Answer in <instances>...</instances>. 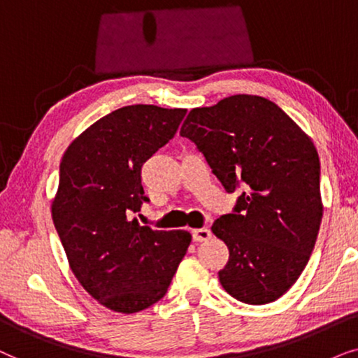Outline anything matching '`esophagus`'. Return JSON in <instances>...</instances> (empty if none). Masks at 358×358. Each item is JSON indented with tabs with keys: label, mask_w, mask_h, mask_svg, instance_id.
Masks as SVG:
<instances>
[{
	"label": "esophagus",
	"mask_w": 358,
	"mask_h": 358,
	"mask_svg": "<svg viewBox=\"0 0 358 358\" xmlns=\"http://www.w3.org/2000/svg\"><path fill=\"white\" fill-rule=\"evenodd\" d=\"M193 239L196 242H203V241H208L211 239V231L206 227H201V229H194L193 231Z\"/></svg>",
	"instance_id": "esophagus-1"
}]
</instances>
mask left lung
<instances>
[{
  "instance_id": "obj_1",
  "label": "left lung",
  "mask_w": 358,
  "mask_h": 358,
  "mask_svg": "<svg viewBox=\"0 0 358 358\" xmlns=\"http://www.w3.org/2000/svg\"><path fill=\"white\" fill-rule=\"evenodd\" d=\"M180 136L198 147L227 193L244 187L234 211L211 227L229 249L222 288L247 304L275 301L299 278L321 226L313 141L282 108L255 94L192 109Z\"/></svg>"
}]
</instances>
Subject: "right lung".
<instances>
[{"label":"right lung","instance_id":"obj_1","mask_svg":"<svg viewBox=\"0 0 358 358\" xmlns=\"http://www.w3.org/2000/svg\"><path fill=\"white\" fill-rule=\"evenodd\" d=\"M187 109L132 104L106 114L60 162L52 219L70 268L99 304L132 314L165 296L192 234L155 231L132 216L142 165L175 136Z\"/></svg>","mask_w":358,"mask_h":358}]
</instances>
